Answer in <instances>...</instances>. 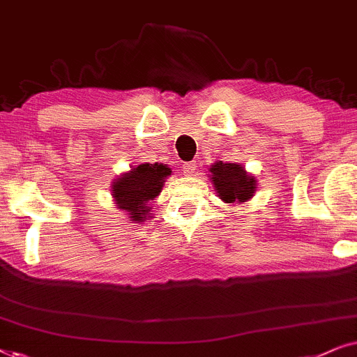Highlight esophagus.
Segmentation results:
<instances>
[{
  "label": "esophagus",
  "instance_id": "esophagus-1",
  "mask_svg": "<svg viewBox=\"0 0 357 357\" xmlns=\"http://www.w3.org/2000/svg\"><path fill=\"white\" fill-rule=\"evenodd\" d=\"M196 161H186V163H183L181 165V169H183V173L186 174V176H189V174H192L194 171H196Z\"/></svg>",
  "mask_w": 357,
  "mask_h": 357
}]
</instances>
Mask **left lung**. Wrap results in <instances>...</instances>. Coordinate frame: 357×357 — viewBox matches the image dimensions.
Wrapping results in <instances>:
<instances>
[{"label":"left lung","instance_id":"obj_1","mask_svg":"<svg viewBox=\"0 0 357 357\" xmlns=\"http://www.w3.org/2000/svg\"><path fill=\"white\" fill-rule=\"evenodd\" d=\"M213 188L217 189L222 201L245 202L253 197L256 189V181L253 176L246 174V171L240 165L235 163H218L212 165L211 168Z\"/></svg>","mask_w":357,"mask_h":357}]
</instances>
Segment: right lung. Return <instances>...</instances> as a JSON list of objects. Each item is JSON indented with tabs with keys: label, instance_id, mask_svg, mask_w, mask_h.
Instances as JSON below:
<instances>
[{
	"label": "right lung",
	"instance_id": "add662e5",
	"mask_svg": "<svg viewBox=\"0 0 357 357\" xmlns=\"http://www.w3.org/2000/svg\"><path fill=\"white\" fill-rule=\"evenodd\" d=\"M169 174L171 171L165 165H139L112 184V196L119 207L129 212L132 220L142 222L149 213L146 202L158 196Z\"/></svg>",
	"mask_w": 357,
	"mask_h": 357
}]
</instances>
